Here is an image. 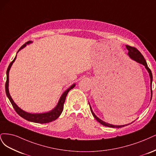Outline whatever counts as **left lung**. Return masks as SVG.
I'll list each match as a JSON object with an SVG mask.
<instances>
[{
    "label": "left lung",
    "instance_id": "8db88e82",
    "mask_svg": "<svg viewBox=\"0 0 156 156\" xmlns=\"http://www.w3.org/2000/svg\"><path fill=\"white\" fill-rule=\"evenodd\" d=\"M126 48L128 49V55L129 56V58L132 59L133 60H134V61H135L136 62L139 63H140L143 65L145 67L146 69L147 70L148 73H149V75H150V86H151V100H152V71L151 70H150L148 67V65L147 63V62H146V60L144 58V56H143V55L141 54V53H140L138 50L135 48V47H130L129 46V45H126ZM90 106V109H91V112L92 113V115H93V117H94V119H96L97 121L98 122H100L101 124L105 126H108V127H111V128H122V127H124L125 126H127V124L126 125H121V126H117V125H113V124H108L107 122H105L104 121H103V120H102L101 119H100L98 117H97L96 115H95V114L93 113V110L91 109V105H89Z\"/></svg>",
    "mask_w": 156,
    "mask_h": 156
}]
</instances>
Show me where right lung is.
Instances as JSON below:
<instances>
[{
	"label": "right lung",
	"instance_id": "right-lung-1",
	"mask_svg": "<svg viewBox=\"0 0 156 156\" xmlns=\"http://www.w3.org/2000/svg\"><path fill=\"white\" fill-rule=\"evenodd\" d=\"M31 43H32V41H29L27 42L26 43H24L23 46L19 49L18 52L20 51V50H21L22 48L26 47L27 44H28ZM16 57H17V55H16V56L15 57L13 61L9 65L7 71H6V84H5V89H6V95H7L8 98H9V101H10L11 104H12L14 109L16 110V112H17V113L19 115V116H21L23 119L28 120V121L33 122L44 124V123H48L50 122H52V121H53V120H55L56 119H57L60 116V115L62 114V113L63 112L64 102L65 101V98H66V97H67L69 91H70V90L73 89L75 87V85L76 84L72 85L71 87L66 90V91H64V93L62 95V97H60L57 105L52 110H51V111H50L47 113H27L26 112H24L23 109L19 108L17 106V105L14 102V101L10 96V94H9V89H8L9 69H10L13 63L15 62V60H16Z\"/></svg>",
	"mask_w": 156,
	"mask_h": 156
}]
</instances>
